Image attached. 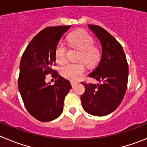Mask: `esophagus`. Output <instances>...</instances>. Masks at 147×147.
I'll return each mask as SVG.
<instances>
[{"label":"esophagus","instance_id":"esophagus-1","mask_svg":"<svg viewBox=\"0 0 147 147\" xmlns=\"http://www.w3.org/2000/svg\"><path fill=\"white\" fill-rule=\"evenodd\" d=\"M77 85V83L76 82H74V81H71V86H72V87H75V86Z\"/></svg>","mask_w":147,"mask_h":147}]
</instances>
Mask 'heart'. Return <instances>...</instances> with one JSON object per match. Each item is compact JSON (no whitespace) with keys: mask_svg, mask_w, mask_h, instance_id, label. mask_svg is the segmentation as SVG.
<instances>
[{"mask_svg":"<svg viewBox=\"0 0 147 147\" xmlns=\"http://www.w3.org/2000/svg\"><path fill=\"white\" fill-rule=\"evenodd\" d=\"M68 41L72 47L80 49L78 59L84 61L88 65L96 64L101 57L99 49L94 46V39L88 32L84 30H78L72 32L68 37ZM67 48L63 41L57 43L55 49V59L59 64H62L67 60ZM85 72V66L82 63H67L60 69L62 77L70 80H76L80 75Z\"/></svg>","mask_w":147,"mask_h":147,"instance_id":"1","label":"heart"}]
</instances>
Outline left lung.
<instances>
[{
    "label": "left lung",
    "mask_w": 147,
    "mask_h": 147,
    "mask_svg": "<svg viewBox=\"0 0 147 147\" xmlns=\"http://www.w3.org/2000/svg\"><path fill=\"white\" fill-rule=\"evenodd\" d=\"M88 27L98 38L102 54L96 69L89 74L102 84L82 82L85 93L81 96L82 106L86 112L95 116H105L118 107L126 92L128 64L120 42L110 33L98 25Z\"/></svg>",
    "instance_id": "obj_1"
}]
</instances>
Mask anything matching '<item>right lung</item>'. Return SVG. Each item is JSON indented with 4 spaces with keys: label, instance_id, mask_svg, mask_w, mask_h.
<instances>
[{
    "label": "right lung",
    "instance_id": "add662e5",
    "mask_svg": "<svg viewBox=\"0 0 147 147\" xmlns=\"http://www.w3.org/2000/svg\"><path fill=\"white\" fill-rule=\"evenodd\" d=\"M69 27H46L32 38L22 56L18 87L27 110L39 121H51L59 117L64 98L72 88L69 80L53 69L55 49ZM49 74L56 78L54 85L45 83Z\"/></svg>",
    "mask_w": 147,
    "mask_h": 147
}]
</instances>
